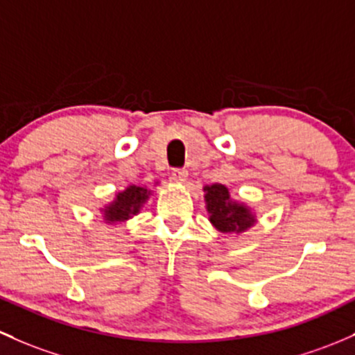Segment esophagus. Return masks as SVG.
<instances>
[{
	"instance_id": "obj_1",
	"label": "esophagus",
	"mask_w": 355,
	"mask_h": 355,
	"mask_svg": "<svg viewBox=\"0 0 355 355\" xmlns=\"http://www.w3.org/2000/svg\"><path fill=\"white\" fill-rule=\"evenodd\" d=\"M187 177H189V171L184 170V168H177V170L171 171V180L177 182V184H184V182H187Z\"/></svg>"
}]
</instances>
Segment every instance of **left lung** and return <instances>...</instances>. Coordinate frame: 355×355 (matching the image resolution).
Instances as JSON below:
<instances>
[{"mask_svg":"<svg viewBox=\"0 0 355 355\" xmlns=\"http://www.w3.org/2000/svg\"><path fill=\"white\" fill-rule=\"evenodd\" d=\"M204 202L211 225L230 236L241 234L257 225L253 209L245 202L233 199L230 189L223 184H211L204 187Z\"/></svg>","mask_w":355,"mask_h":355,"instance_id":"1","label":"left lung"}]
</instances>
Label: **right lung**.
I'll list each match as a JSON object with an SVG mask.
<instances>
[{
    "instance_id": "obj_1",
    "label": "right lung",
    "mask_w": 355,
    "mask_h": 355,
    "mask_svg": "<svg viewBox=\"0 0 355 355\" xmlns=\"http://www.w3.org/2000/svg\"><path fill=\"white\" fill-rule=\"evenodd\" d=\"M153 196V190L146 185H129L121 192L115 193L114 199L103 207H100L102 218L105 225H119V223L129 221L130 218L137 216Z\"/></svg>"
}]
</instances>
